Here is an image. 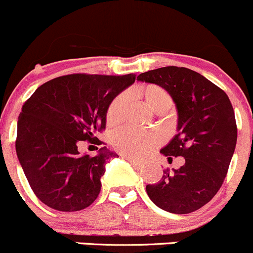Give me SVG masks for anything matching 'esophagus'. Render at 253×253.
Returning a JSON list of instances; mask_svg holds the SVG:
<instances>
[{"instance_id":"34e87169","label":"esophagus","mask_w":253,"mask_h":253,"mask_svg":"<svg viewBox=\"0 0 253 253\" xmlns=\"http://www.w3.org/2000/svg\"><path fill=\"white\" fill-rule=\"evenodd\" d=\"M123 157H124V159H126L127 161L130 162V164L134 165V166H136V167H141L142 166V161H139L137 159H134V157H131V156H127V155H123Z\"/></svg>"}]
</instances>
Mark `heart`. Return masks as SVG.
<instances>
[{"label":"heart","instance_id":"b5f03b06","mask_svg":"<svg viewBox=\"0 0 253 253\" xmlns=\"http://www.w3.org/2000/svg\"><path fill=\"white\" fill-rule=\"evenodd\" d=\"M137 94L141 97L151 111L166 112L172 107V97L169 92L157 84H147L137 89ZM126 99L118 96L111 102L107 111V123L109 126L119 123L123 114ZM161 142V136L152 131H139V130L123 127L113 135V145L119 152L127 156H145L154 147Z\"/></svg>","mask_w":253,"mask_h":253}]
</instances>
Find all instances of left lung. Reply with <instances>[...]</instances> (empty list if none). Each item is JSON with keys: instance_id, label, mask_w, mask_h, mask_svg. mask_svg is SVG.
<instances>
[{"instance_id": "left-lung-1", "label": "left lung", "mask_w": 253, "mask_h": 253, "mask_svg": "<svg viewBox=\"0 0 253 253\" xmlns=\"http://www.w3.org/2000/svg\"><path fill=\"white\" fill-rule=\"evenodd\" d=\"M139 81L161 86L178 113V134L161 149L169 157H184L178 169H165L161 181L147 184L149 198L173 214L198 211L221 187L237 140L234 108L227 94L198 72L166 66L142 72Z\"/></svg>"}]
</instances>
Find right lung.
I'll return each instance as SVG.
<instances>
[{"instance_id": "right-lung-1", "label": "right lung", "mask_w": 253, "mask_h": 253, "mask_svg": "<svg viewBox=\"0 0 253 253\" xmlns=\"http://www.w3.org/2000/svg\"><path fill=\"white\" fill-rule=\"evenodd\" d=\"M135 76H60L38 87L23 104L17 123V156L45 206L77 211L96 201L107 161L118 155L106 146L94 157L80 155L77 145L98 140L96 134L106 129L109 104L134 84Z\"/></svg>"}]
</instances>
